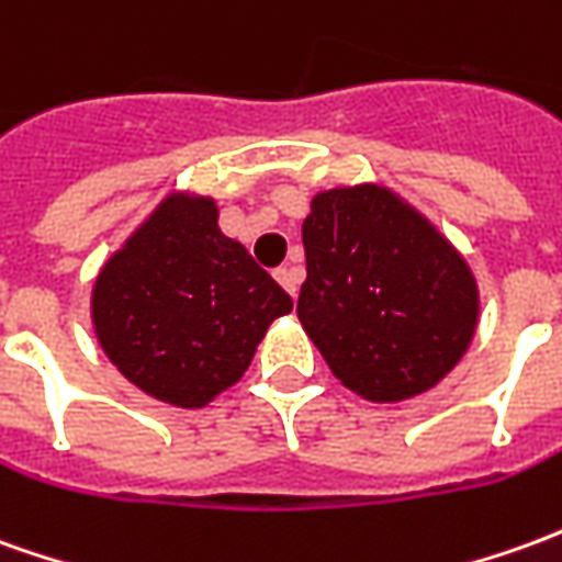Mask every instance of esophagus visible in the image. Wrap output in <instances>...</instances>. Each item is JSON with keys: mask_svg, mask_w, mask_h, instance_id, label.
Here are the masks:
<instances>
[{"mask_svg": "<svg viewBox=\"0 0 562 562\" xmlns=\"http://www.w3.org/2000/svg\"><path fill=\"white\" fill-rule=\"evenodd\" d=\"M273 277H277V282H280L282 289H285V292L292 294H297V282H301V270L297 268H280L277 270V273H273Z\"/></svg>", "mask_w": 562, "mask_h": 562, "instance_id": "obj_1", "label": "esophagus"}]
</instances>
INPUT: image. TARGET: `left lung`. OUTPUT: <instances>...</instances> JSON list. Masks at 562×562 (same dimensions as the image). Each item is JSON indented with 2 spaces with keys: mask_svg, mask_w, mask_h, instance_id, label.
Segmentation results:
<instances>
[{
  "mask_svg": "<svg viewBox=\"0 0 562 562\" xmlns=\"http://www.w3.org/2000/svg\"><path fill=\"white\" fill-rule=\"evenodd\" d=\"M297 319L364 402L435 390L472 347L481 292L469 261L417 206L376 182L310 200Z\"/></svg>",
  "mask_w": 562,
  "mask_h": 562,
  "instance_id": "obj_1",
  "label": "left lung"
}]
</instances>
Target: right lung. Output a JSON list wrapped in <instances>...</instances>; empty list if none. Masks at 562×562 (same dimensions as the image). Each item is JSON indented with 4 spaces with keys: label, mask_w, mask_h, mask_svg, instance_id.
Masks as SVG:
<instances>
[{
    "label": "right lung",
    "mask_w": 562,
    "mask_h": 562,
    "mask_svg": "<svg viewBox=\"0 0 562 562\" xmlns=\"http://www.w3.org/2000/svg\"><path fill=\"white\" fill-rule=\"evenodd\" d=\"M292 297L218 227L213 198L172 191L105 258L90 292L100 347L145 395L206 407L252 362Z\"/></svg>",
    "instance_id": "add662e5"
}]
</instances>
